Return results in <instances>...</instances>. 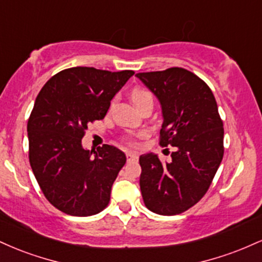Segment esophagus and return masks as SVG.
<instances>
[{"instance_id":"1","label":"esophagus","mask_w":262,"mask_h":262,"mask_svg":"<svg viewBox=\"0 0 262 262\" xmlns=\"http://www.w3.org/2000/svg\"><path fill=\"white\" fill-rule=\"evenodd\" d=\"M127 160L128 161H137L138 154H135V152H132V151H128L127 152Z\"/></svg>"}]
</instances>
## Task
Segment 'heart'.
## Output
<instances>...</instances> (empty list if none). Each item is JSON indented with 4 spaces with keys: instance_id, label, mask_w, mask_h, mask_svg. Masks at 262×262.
Masks as SVG:
<instances>
[{
    "instance_id": "1",
    "label": "heart",
    "mask_w": 262,
    "mask_h": 262,
    "mask_svg": "<svg viewBox=\"0 0 262 262\" xmlns=\"http://www.w3.org/2000/svg\"><path fill=\"white\" fill-rule=\"evenodd\" d=\"M132 101L135 106L138 107V110L144 106L146 103H152V95L151 92L148 91L145 89H140V87H137L134 89L130 93Z\"/></svg>"
}]
</instances>
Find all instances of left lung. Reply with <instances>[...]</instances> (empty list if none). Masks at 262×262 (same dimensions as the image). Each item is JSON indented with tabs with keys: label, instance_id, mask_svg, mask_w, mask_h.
Returning a JSON list of instances; mask_svg holds the SVG:
<instances>
[{
	"label": "left lung",
	"instance_id": "1",
	"mask_svg": "<svg viewBox=\"0 0 262 262\" xmlns=\"http://www.w3.org/2000/svg\"><path fill=\"white\" fill-rule=\"evenodd\" d=\"M161 104L160 145L175 146L170 162L149 152L139 158L140 191L146 208L176 215L208 191L224 154L223 122L214 95L197 75L182 68L139 73Z\"/></svg>",
	"mask_w": 262,
	"mask_h": 262
}]
</instances>
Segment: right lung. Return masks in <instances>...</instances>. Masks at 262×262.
Wrapping results in <instances>:
<instances>
[{
	"mask_svg": "<svg viewBox=\"0 0 262 262\" xmlns=\"http://www.w3.org/2000/svg\"><path fill=\"white\" fill-rule=\"evenodd\" d=\"M134 71L77 66L48 81L28 119L29 162L45 198L66 214L89 217L110 203L127 158L116 146L83 149L87 125L103 119L111 101Z\"/></svg>",
	"mask_w": 262,
	"mask_h": 262,
	"instance_id": "add662e5",
	"label": "right lung"
}]
</instances>
